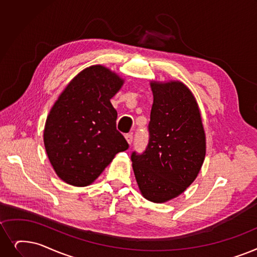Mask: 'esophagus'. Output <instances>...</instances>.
Instances as JSON below:
<instances>
[{"mask_svg": "<svg viewBox=\"0 0 257 257\" xmlns=\"http://www.w3.org/2000/svg\"><path fill=\"white\" fill-rule=\"evenodd\" d=\"M125 139H126V141L128 142V144L131 145L132 142H133V136H132V133H128V135H126V136H125Z\"/></svg>", "mask_w": 257, "mask_h": 257, "instance_id": "34e87169", "label": "esophagus"}]
</instances>
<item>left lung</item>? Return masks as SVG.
I'll use <instances>...</instances> for the list:
<instances>
[{"mask_svg": "<svg viewBox=\"0 0 257 257\" xmlns=\"http://www.w3.org/2000/svg\"><path fill=\"white\" fill-rule=\"evenodd\" d=\"M153 105L149 143L132 152V168L142 195L165 203L182 194L196 178L206 155V137L192 92L178 81L150 83Z\"/></svg>", "mask_w": 257, "mask_h": 257, "instance_id": "8db88e82", "label": "left lung"}]
</instances>
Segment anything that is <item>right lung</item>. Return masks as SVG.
<instances>
[{
	"mask_svg": "<svg viewBox=\"0 0 257 257\" xmlns=\"http://www.w3.org/2000/svg\"><path fill=\"white\" fill-rule=\"evenodd\" d=\"M124 84L115 72L93 65L75 75L47 116L44 145L55 173L75 187L92 184L116 153L128 149L116 130L110 99Z\"/></svg>",
	"mask_w": 257,
	"mask_h": 257,
	"instance_id": "obj_1",
	"label": "right lung"
}]
</instances>
